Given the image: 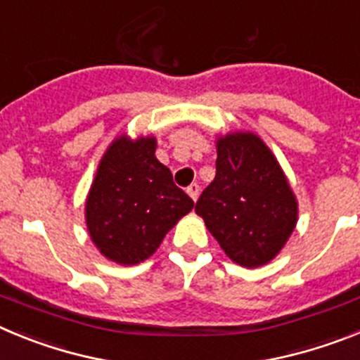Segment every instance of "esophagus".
<instances>
[{
  "label": "esophagus",
  "mask_w": 360,
  "mask_h": 360,
  "mask_svg": "<svg viewBox=\"0 0 360 360\" xmlns=\"http://www.w3.org/2000/svg\"><path fill=\"white\" fill-rule=\"evenodd\" d=\"M187 195H189L191 198H193L196 202V200H198V195H200V186H198V184H191V186L187 187Z\"/></svg>",
  "instance_id": "obj_1"
}]
</instances>
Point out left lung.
<instances>
[{
    "mask_svg": "<svg viewBox=\"0 0 360 360\" xmlns=\"http://www.w3.org/2000/svg\"><path fill=\"white\" fill-rule=\"evenodd\" d=\"M232 262L269 263L297 221V203L270 149L252 133L218 141L216 176L195 207Z\"/></svg>",
    "mask_w": 360,
    "mask_h": 360,
    "instance_id": "1",
    "label": "left lung"
}]
</instances>
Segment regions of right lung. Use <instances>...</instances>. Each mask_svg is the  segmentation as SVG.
I'll use <instances>...</instances> for the list:
<instances>
[{"mask_svg": "<svg viewBox=\"0 0 360 360\" xmlns=\"http://www.w3.org/2000/svg\"><path fill=\"white\" fill-rule=\"evenodd\" d=\"M153 136L117 139L101 160L86 200V224L97 249L120 265H136L160 247L195 202L174 186L155 157Z\"/></svg>", "mask_w": 360, "mask_h": 360, "instance_id": "obj_1", "label": "right lung"}]
</instances>
